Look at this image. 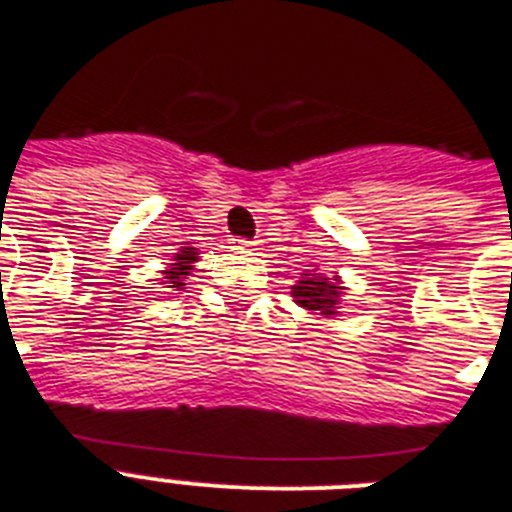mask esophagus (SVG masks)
<instances>
[{
  "label": "esophagus",
  "mask_w": 512,
  "mask_h": 512,
  "mask_svg": "<svg viewBox=\"0 0 512 512\" xmlns=\"http://www.w3.org/2000/svg\"><path fill=\"white\" fill-rule=\"evenodd\" d=\"M243 251H259V240H235Z\"/></svg>",
  "instance_id": "obj_1"
}]
</instances>
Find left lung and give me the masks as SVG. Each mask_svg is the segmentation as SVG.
Segmentation results:
<instances>
[{"label": "left lung", "instance_id": "1", "mask_svg": "<svg viewBox=\"0 0 512 512\" xmlns=\"http://www.w3.org/2000/svg\"><path fill=\"white\" fill-rule=\"evenodd\" d=\"M345 287L340 285L337 277H324V274H306L293 285V298L298 306H303L311 314L332 316L337 314V303Z\"/></svg>", "mask_w": 512, "mask_h": 512}]
</instances>
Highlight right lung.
<instances>
[{"label": "right lung", "instance_id": "right-lung-1", "mask_svg": "<svg viewBox=\"0 0 512 512\" xmlns=\"http://www.w3.org/2000/svg\"><path fill=\"white\" fill-rule=\"evenodd\" d=\"M172 261H175V264H170V269H164V285L183 290L190 269H193V264L198 261V251L196 248H183L180 253H175V259Z\"/></svg>", "mask_w": 512, "mask_h": 512}]
</instances>
